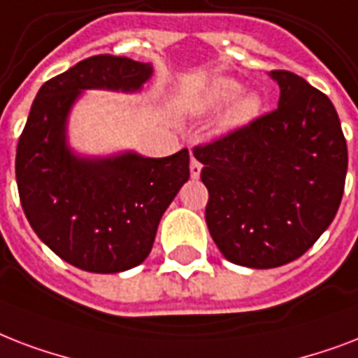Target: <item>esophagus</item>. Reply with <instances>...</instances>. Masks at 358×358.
<instances>
[{
  "label": "esophagus",
  "mask_w": 358,
  "mask_h": 358,
  "mask_svg": "<svg viewBox=\"0 0 358 358\" xmlns=\"http://www.w3.org/2000/svg\"><path fill=\"white\" fill-rule=\"evenodd\" d=\"M199 173H201V164H199V160H196L192 157V159H190V176H192L194 179H198Z\"/></svg>",
  "instance_id": "esophagus-1"
}]
</instances>
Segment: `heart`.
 <instances>
[{
    "label": "heart",
    "instance_id": "heart-1",
    "mask_svg": "<svg viewBox=\"0 0 358 358\" xmlns=\"http://www.w3.org/2000/svg\"><path fill=\"white\" fill-rule=\"evenodd\" d=\"M243 85L231 78H220L207 87L201 93L199 99V110L201 112H213L222 108L234 100V102L226 108L222 117L218 119V132L220 134H229L235 130H241L254 123L263 110L262 96L257 95L256 91H248V93H241Z\"/></svg>",
    "mask_w": 358,
    "mask_h": 358
}]
</instances>
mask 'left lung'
Wrapping results in <instances>:
<instances>
[{"instance_id":"left-lung-1","label":"left lung","mask_w":358,"mask_h":358,"mask_svg":"<svg viewBox=\"0 0 358 358\" xmlns=\"http://www.w3.org/2000/svg\"><path fill=\"white\" fill-rule=\"evenodd\" d=\"M278 108L194 149L209 190L205 222L228 262L273 268L308 250L336 217L348 145L329 96L273 71Z\"/></svg>"}]
</instances>
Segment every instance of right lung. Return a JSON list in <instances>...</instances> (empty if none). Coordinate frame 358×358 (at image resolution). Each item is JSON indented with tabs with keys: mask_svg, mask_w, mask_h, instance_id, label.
Returning <instances> with one entry per match:
<instances>
[{
	"mask_svg": "<svg viewBox=\"0 0 358 358\" xmlns=\"http://www.w3.org/2000/svg\"><path fill=\"white\" fill-rule=\"evenodd\" d=\"M151 63L93 55L38 90L16 148L22 209L38 239L87 273H123L153 248L164 210L190 177L188 149L149 159L134 151L78 155L66 138L71 110L87 90L138 93Z\"/></svg>",
	"mask_w": 358,
	"mask_h": 358,
	"instance_id": "right-lung-1",
	"label": "right lung"
}]
</instances>
